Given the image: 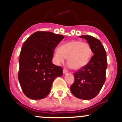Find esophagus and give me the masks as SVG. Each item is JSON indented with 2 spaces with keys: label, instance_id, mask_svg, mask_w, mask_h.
<instances>
[{
  "label": "esophagus",
  "instance_id": "obj_1",
  "mask_svg": "<svg viewBox=\"0 0 122 122\" xmlns=\"http://www.w3.org/2000/svg\"><path fill=\"white\" fill-rule=\"evenodd\" d=\"M67 72H68V70H67L66 68H64L63 73L64 74H66V73H67Z\"/></svg>",
  "mask_w": 122,
  "mask_h": 122
}]
</instances>
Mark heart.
I'll list each match as a JSON object with an SVG mask.
<instances>
[{
    "instance_id": "b5f03b06",
    "label": "heart",
    "mask_w": 122,
    "mask_h": 122,
    "mask_svg": "<svg viewBox=\"0 0 122 122\" xmlns=\"http://www.w3.org/2000/svg\"><path fill=\"white\" fill-rule=\"evenodd\" d=\"M54 59L60 64L67 58L70 68L77 70L86 66L92 55V50L88 43L79 40H72L62 44L54 51Z\"/></svg>"
}]
</instances>
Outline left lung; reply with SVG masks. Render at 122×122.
Instances as JSON below:
<instances>
[{
	"instance_id": "1",
	"label": "left lung",
	"mask_w": 122,
	"mask_h": 122,
	"mask_svg": "<svg viewBox=\"0 0 122 122\" xmlns=\"http://www.w3.org/2000/svg\"><path fill=\"white\" fill-rule=\"evenodd\" d=\"M87 41L94 55L86 66L74 74V82L70 87L72 94L83 100L95 97L102 89L106 80V52L102 42L90 35H82Z\"/></svg>"
}]
</instances>
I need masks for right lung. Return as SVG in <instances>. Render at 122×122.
Wrapping results in <instances>:
<instances>
[{"mask_svg":"<svg viewBox=\"0 0 122 122\" xmlns=\"http://www.w3.org/2000/svg\"><path fill=\"white\" fill-rule=\"evenodd\" d=\"M62 35L38 31L25 41L19 56L18 80L23 93L33 100L46 97L55 78L62 76V67L52 62L54 51Z\"/></svg>","mask_w":122,"mask_h":122,"instance_id":"obj_1","label":"right lung"}]
</instances>
